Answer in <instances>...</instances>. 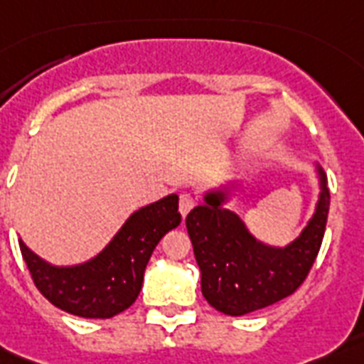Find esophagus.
<instances>
[{"instance_id":"34e87169","label":"esophagus","mask_w":364,"mask_h":364,"mask_svg":"<svg viewBox=\"0 0 364 364\" xmlns=\"http://www.w3.org/2000/svg\"><path fill=\"white\" fill-rule=\"evenodd\" d=\"M193 205H196V199L190 196V193H182L180 196V203H178V208H180V214L182 216H188V213H190L191 208H193Z\"/></svg>"}]
</instances>
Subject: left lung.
<instances>
[{
	"mask_svg": "<svg viewBox=\"0 0 364 364\" xmlns=\"http://www.w3.org/2000/svg\"><path fill=\"white\" fill-rule=\"evenodd\" d=\"M319 197L300 235L284 247L255 237L237 213L226 207L228 188L203 193V203L186 216L193 255L201 272V292L222 314H252L290 296L308 277L325 235L331 193L326 174L315 161Z\"/></svg>",
	"mask_w": 364,
	"mask_h": 364,
	"instance_id": "obj_1",
	"label": "left lung"
}]
</instances>
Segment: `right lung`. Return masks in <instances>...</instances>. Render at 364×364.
<instances>
[{
  "label": "right lung",
  "mask_w": 364,
  "mask_h": 364,
  "mask_svg": "<svg viewBox=\"0 0 364 364\" xmlns=\"http://www.w3.org/2000/svg\"><path fill=\"white\" fill-rule=\"evenodd\" d=\"M180 220L178 196L171 193L134 210L97 256L74 266H55L22 239L18 245L33 283L53 306L85 319H109L134 304L151 252Z\"/></svg>",
  "instance_id": "add662e5"
}]
</instances>
